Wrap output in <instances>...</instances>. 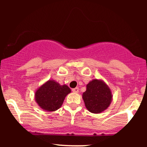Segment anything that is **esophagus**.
I'll use <instances>...</instances> for the list:
<instances>
[{
	"label": "esophagus",
	"instance_id": "obj_1",
	"mask_svg": "<svg viewBox=\"0 0 147 147\" xmlns=\"http://www.w3.org/2000/svg\"><path fill=\"white\" fill-rule=\"evenodd\" d=\"M72 92H74V93H78L79 92V88H75L74 89H72Z\"/></svg>",
	"mask_w": 147,
	"mask_h": 147
}]
</instances>
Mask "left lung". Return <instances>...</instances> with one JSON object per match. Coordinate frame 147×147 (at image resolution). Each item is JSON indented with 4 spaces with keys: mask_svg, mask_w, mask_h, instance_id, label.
Listing matches in <instances>:
<instances>
[{
    "mask_svg": "<svg viewBox=\"0 0 147 147\" xmlns=\"http://www.w3.org/2000/svg\"><path fill=\"white\" fill-rule=\"evenodd\" d=\"M84 104L88 111L99 114L109 107L112 94L107 84L101 79H94L86 85V90L82 94Z\"/></svg>",
    "mask_w": 147,
    "mask_h": 147,
    "instance_id": "obj_1",
    "label": "left lung"
}]
</instances>
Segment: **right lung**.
<instances>
[{"label":"right lung","instance_id":"right-lung-1","mask_svg":"<svg viewBox=\"0 0 147 147\" xmlns=\"http://www.w3.org/2000/svg\"><path fill=\"white\" fill-rule=\"evenodd\" d=\"M71 89L67 85H60L53 80H49L36 90L35 100L41 109L53 112L60 108Z\"/></svg>","mask_w":147,"mask_h":147}]
</instances>
